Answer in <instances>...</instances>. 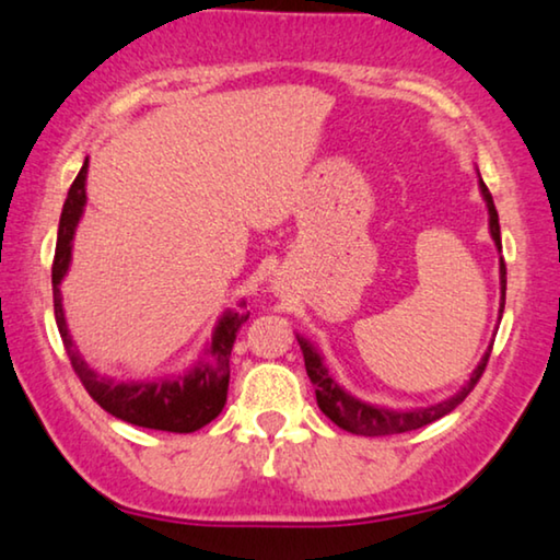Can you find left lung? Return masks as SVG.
<instances>
[{
  "label": "left lung",
  "mask_w": 560,
  "mask_h": 560,
  "mask_svg": "<svg viewBox=\"0 0 560 560\" xmlns=\"http://www.w3.org/2000/svg\"><path fill=\"white\" fill-rule=\"evenodd\" d=\"M481 194H483V199H487V207H489L491 237H494L497 248L502 250V235H499V214H497L494 199H491V194H489L487 184H483V182H481ZM499 284H502V310H499V312H504V294H506L504 258L499 260ZM296 340H300V348L304 353V366H307L310 382L315 384L319 409H323V412L330 417V420L338 424V428L353 432V435H369V438L397 435V432H409V430L424 428V424L441 420V417L453 412V409H456L460 401H464L468 394L474 392V386L479 384V378L483 374V369H487V361L491 355V346H489V350L481 358V363L476 366L471 378H468V384L458 394H453L451 399H445V401H441V405H432V407L409 409V412H394V409L374 407V405H366V401L350 397V394L342 389V386H338V382H335L330 374H327L323 358H319L317 350L312 348L307 340L300 338V335H296Z\"/></svg>",
  "instance_id": "obj_1"
}]
</instances>
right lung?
<instances>
[{"label":"right lung","instance_id":"add662e5","mask_svg":"<svg viewBox=\"0 0 560 560\" xmlns=\"http://www.w3.org/2000/svg\"><path fill=\"white\" fill-rule=\"evenodd\" d=\"M86 168L89 159L81 166L79 176L73 178L69 197L63 202L61 222H58V241L54 256V310L56 325L63 338V348L69 353L73 374L84 384L96 405L117 420H125L138 428L166 430V432H194L212 422L222 412L228 401L230 384V350H233L235 335L248 315L241 312H225L214 327L212 342L207 348V361L194 366L186 376L174 382H140V384H115L112 378L96 376L86 366L84 358L73 346L69 327H66L63 304H61V279L71 264V241L77 233L79 218L86 205Z\"/></svg>","mask_w":560,"mask_h":560}]
</instances>
